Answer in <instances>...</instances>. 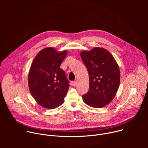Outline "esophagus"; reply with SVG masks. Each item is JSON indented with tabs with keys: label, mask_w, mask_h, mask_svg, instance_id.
Segmentation results:
<instances>
[{
	"label": "esophagus",
	"mask_w": 148,
	"mask_h": 148,
	"mask_svg": "<svg viewBox=\"0 0 148 148\" xmlns=\"http://www.w3.org/2000/svg\"><path fill=\"white\" fill-rule=\"evenodd\" d=\"M71 84L72 86H75L77 84V81H71Z\"/></svg>",
	"instance_id": "34e87169"
}]
</instances>
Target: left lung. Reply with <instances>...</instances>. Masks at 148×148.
<instances>
[{"label":"left lung","instance_id":"8db88e82","mask_svg":"<svg viewBox=\"0 0 148 148\" xmlns=\"http://www.w3.org/2000/svg\"><path fill=\"white\" fill-rule=\"evenodd\" d=\"M80 56L90 78L89 91L82 99L91 107H103L112 101L119 88V66L112 55L101 47L83 51Z\"/></svg>","mask_w":148,"mask_h":148}]
</instances>
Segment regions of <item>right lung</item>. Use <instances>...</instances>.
<instances>
[{"label":"right lung","instance_id":"1","mask_svg":"<svg viewBox=\"0 0 148 148\" xmlns=\"http://www.w3.org/2000/svg\"><path fill=\"white\" fill-rule=\"evenodd\" d=\"M67 54V50L57 51L47 47L33 60L29 73V88L41 107L54 109L64 103L70 85L65 72L60 67Z\"/></svg>","mask_w":148,"mask_h":148}]
</instances>
